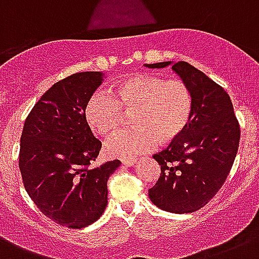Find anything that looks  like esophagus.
I'll return each mask as SVG.
<instances>
[{"instance_id":"esophagus-1","label":"esophagus","mask_w":259,"mask_h":259,"mask_svg":"<svg viewBox=\"0 0 259 259\" xmlns=\"http://www.w3.org/2000/svg\"><path fill=\"white\" fill-rule=\"evenodd\" d=\"M137 162L136 158H126V160H122V165H126V166H132L134 165Z\"/></svg>"}]
</instances>
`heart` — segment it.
Instances as JSON below:
<instances>
[{
    "label": "heart",
    "instance_id": "b5f03b06",
    "mask_svg": "<svg viewBox=\"0 0 259 259\" xmlns=\"http://www.w3.org/2000/svg\"><path fill=\"white\" fill-rule=\"evenodd\" d=\"M192 109V93L184 80L138 74L118 82L113 95L106 91L91 94L84 117L94 132L107 136L119 126L123 111H134L133 127L119 130L105 144L109 156L126 160L148 153L158 142L176 141L187 129Z\"/></svg>",
    "mask_w": 259,
    "mask_h": 259
}]
</instances>
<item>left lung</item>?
I'll use <instances>...</instances> for the list:
<instances>
[{
	"mask_svg": "<svg viewBox=\"0 0 259 259\" xmlns=\"http://www.w3.org/2000/svg\"><path fill=\"white\" fill-rule=\"evenodd\" d=\"M169 64L146 67L164 68ZM172 68L191 89L192 115L184 133L153 156L161 173L149 189V197L158 208L169 212H195L217 195L229 176L241 127L223 87L187 62L173 63Z\"/></svg>",
	"mask_w": 259,
	"mask_h": 259,
	"instance_id": "left-lung-1",
	"label": "left lung"
}]
</instances>
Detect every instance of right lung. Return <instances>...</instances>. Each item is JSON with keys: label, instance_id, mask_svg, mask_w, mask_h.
I'll return each instance as SVG.
<instances>
[{"label": "right lung", "instance_id": "obj_1", "mask_svg": "<svg viewBox=\"0 0 259 259\" xmlns=\"http://www.w3.org/2000/svg\"><path fill=\"white\" fill-rule=\"evenodd\" d=\"M102 72H76L59 80L30 110L20 141L18 166L29 197L51 221L83 229L107 204V180L121 165L113 160L91 168L102 142L94 137L84 106Z\"/></svg>", "mask_w": 259, "mask_h": 259}]
</instances>
